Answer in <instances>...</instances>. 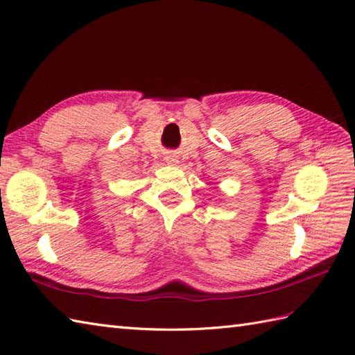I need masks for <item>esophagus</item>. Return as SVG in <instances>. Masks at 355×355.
I'll use <instances>...</instances> for the list:
<instances>
[{"label": "esophagus", "mask_w": 355, "mask_h": 355, "mask_svg": "<svg viewBox=\"0 0 355 355\" xmlns=\"http://www.w3.org/2000/svg\"><path fill=\"white\" fill-rule=\"evenodd\" d=\"M166 162H168L169 164H177L178 163V160L173 155H169V157H166Z\"/></svg>", "instance_id": "esophagus-1"}]
</instances>
